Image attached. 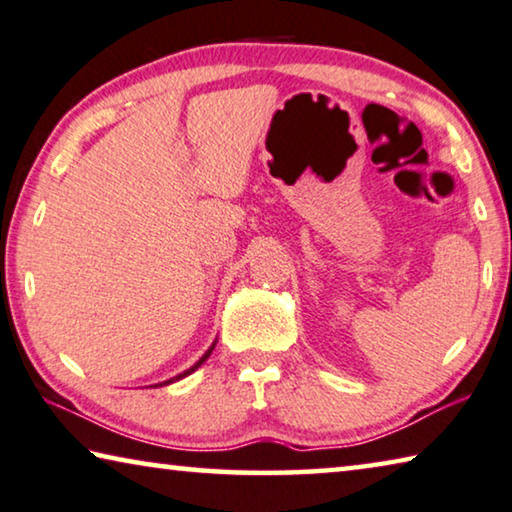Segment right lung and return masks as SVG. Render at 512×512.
I'll use <instances>...</instances> for the list:
<instances>
[{"label":"right lung","mask_w":512,"mask_h":512,"mask_svg":"<svg viewBox=\"0 0 512 512\" xmlns=\"http://www.w3.org/2000/svg\"><path fill=\"white\" fill-rule=\"evenodd\" d=\"M213 349H215V342H213V345H211V347H208V349H206V354H204V356H201V358L197 360V363H195V365H192V367H188V370H186V372H181V374H177V376H172V379H167V381H163V383H154V388H158V385H170V383H174V381H179V379H183V376H188V374H192V372H195V370H197V367H201V365H204V363H206V358L213 354Z\"/></svg>","instance_id":"obj_1"}]
</instances>
